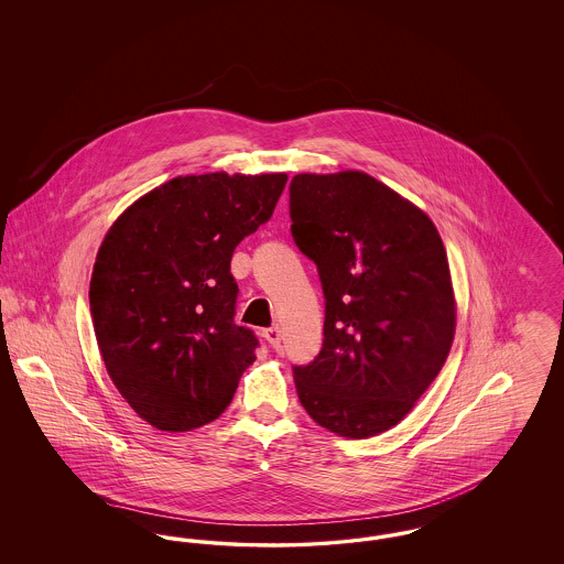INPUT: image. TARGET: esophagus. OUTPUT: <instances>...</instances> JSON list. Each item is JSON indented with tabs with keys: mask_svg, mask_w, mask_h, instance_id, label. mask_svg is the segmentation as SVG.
<instances>
[{
	"mask_svg": "<svg viewBox=\"0 0 564 564\" xmlns=\"http://www.w3.org/2000/svg\"><path fill=\"white\" fill-rule=\"evenodd\" d=\"M264 338L269 340L270 347H279V345H281V329H279L276 325L264 329Z\"/></svg>",
	"mask_w": 564,
	"mask_h": 564,
	"instance_id": "obj_1",
	"label": "esophagus"
}]
</instances>
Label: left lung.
<instances>
[{
  "instance_id": "8db88e82",
  "label": "left lung",
  "mask_w": 564,
  "mask_h": 564,
  "mask_svg": "<svg viewBox=\"0 0 564 564\" xmlns=\"http://www.w3.org/2000/svg\"><path fill=\"white\" fill-rule=\"evenodd\" d=\"M292 237L319 270L323 349L295 391L327 431L395 427L440 375L456 329L448 256L430 215L364 171L297 173Z\"/></svg>"
}]
</instances>
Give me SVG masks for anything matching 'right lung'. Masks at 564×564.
<instances>
[{"mask_svg":"<svg viewBox=\"0 0 564 564\" xmlns=\"http://www.w3.org/2000/svg\"><path fill=\"white\" fill-rule=\"evenodd\" d=\"M288 173L180 175L109 226L90 276L99 352L139 419L169 433L232 402L256 336L235 323L232 251L267 224Z\"/></svg>","mask_w":564,"mask_h":564,"instance_id":"add662e5","label":"right lung"}]
</instances>
